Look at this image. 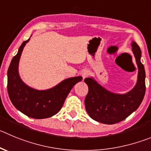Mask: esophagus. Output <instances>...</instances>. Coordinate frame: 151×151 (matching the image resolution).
<instances>
[{
  "mask_svg": "<svg viewBox=\"0 0 151 151\" xmlns=\"http://www.w3.org/2000/svg\"><path fill=\"white\" fill-rule=\"evenodd\" d=\"M81 74H82L83 78L85 79V78H86V77H88V75H89V71H88V70H86H86H83V71H82Z\"/></svg>",
  "mask_w": 151,
  "mask_h": 151,
  "instance_id": "esophagus-1",
  "label": "esophagus"
}]
</instances>
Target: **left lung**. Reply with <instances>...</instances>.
<instances>
[{
	"label": "left lung",
	"instance_id": "obj_1",
	"mask_svg": "<svg viewBox=\"0 0 151 151\" xmlns=\"http://www.w3.org/2000/svg\"><path fill=\"white\" fill-rule=\"evenodd\" d=\"M132 50L138 66L136 86L125 94L108 91L93 77L84 80L88 92L85 98L86 109L93 120L106 124H113L124 120L136 110L145 94V71L141 63L142 52L135 42H131Z\"/></svg>",
	"mask_w": 151,
	"mask_h": 151
}]
</instances>
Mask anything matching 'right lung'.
<instances>
[{"instance_id": "1", "label": "right lung", "mask_w": 151, "mask_h": 151, "mask_svg": "<svg viewBox=\"0 0 151 151\" xmlns=\"http://www.w3.org/2000/svg\"><path fill=\"white\" fill-rule=\"evenodd\" d=\"M29 39L30 38L22 44L9 65L7 71L8 94L14 106L27 116L36 119L50 118L61 109L71 88L83 77L67 78L46 90H37L28 86L21 79L18 64L24 47Z\"/></svg>"}]
</instances>
